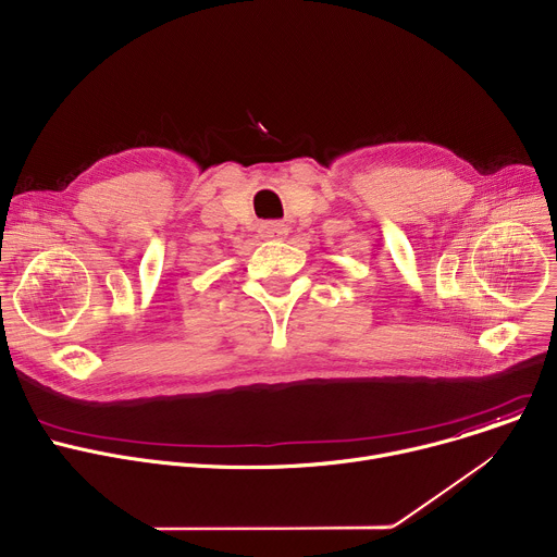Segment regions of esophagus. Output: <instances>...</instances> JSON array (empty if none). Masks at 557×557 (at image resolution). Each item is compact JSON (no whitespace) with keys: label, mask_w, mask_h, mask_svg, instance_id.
Segmentation results:
<instances>
[{"label":"esophagus","mask_w":557,"mask_h":557,"mask_svg":"<svg viewBox=\"0 0 557 557\" xmlns=\"http://www.w3.org/2000/svg\"><path fill=\"white\" fill-rule=\"evenodd\" d=\"M259 235L271 242H280L288 235V228L284 224H277V221H269V224H262V228H259Z\"/></svg>","instance_id":"1"}]
</instances>
